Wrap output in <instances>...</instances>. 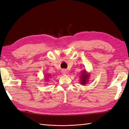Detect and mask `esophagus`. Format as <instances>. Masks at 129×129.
Returning a JSON list of instances; mask_svg holds the SVG:
<instances>
[{
  "instance_id": "esophagus-1",
  "label": "esophagus",
  "mask_w": 129,
  "mask_h": 129,
  "mask_svg": "<svg viewBox=\"0 0 129 129\" xmlns=\"http://www.w3.org/2000/svg\"><path fill=\"white\" fill-rule=\"evenodd\" d=\"M61 73H62V74L63 75H66L67 74V70H65V69H63V70L61 71Z\"/></svg>"
}]
</instances>
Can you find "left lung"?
<instances>
[{
	"mask_svg": "<svg viewBox=\"0 0 129 129\" xmlns=\"http://www.w3.org/2000/svg\"><path fill=\"white\" fill-rule=\"evenodd\" d=\"M90 73H87L86 70H82L81 75H80V83L82 85H85L89 81Z\"/></svg>",
	"mask_w": 129,
	"mask_h": 129,
	"instance_id": "1",
	"label": "left lung"
}]
</instances>
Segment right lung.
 <instances>
[{
	"label": "right lung",
	"mask_w": 129,
	"mask_h": 129,
	"mask_svg": "<svg viewBox=\"0 0 129 129\" xmlns=\"http://www.w3.org/2000/svg\"><path fill=\"white\" fill-rule=\"evenodd\" d=\"M44 76H45L44 80H45V81H46V82H48L47 81H48L49 78H50L52 77V76L51 75V74H46L45 75H44Z\"/></svg>",
	"instance_id": "obj_1"
}]
</instances>
